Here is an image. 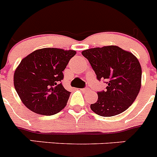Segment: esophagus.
I'll list each match as a JSON object with an SVG mask.
<instances>
[{
    "instance_id": "34e87169",
    "label": "esophagus",
    "mask_w": 157,
    "mask_h": 157,
    "mask_svg": "<svg viewBox=\"0 0 157 157\" xmlns=\"http://www.w3.org/2000/svg\"><path fill=\"white\" fill-rule=\"evenodd\" d=\"M80 91L83 92H88L90 90L88 88H81V89H80Z\"/></svg>"
}]
</instances>
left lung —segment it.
I'll return each instance as SVG.
<instances>
[{"mask_svg": "<svg viewBox=\"0 0 157 157\" xmlns=\"http://www.w3.org/2000/svg\"><path fill=\"white\" fill-rule=\"evenodd\" d=\"M96 74L97 80H107L105 91L98 92V100L91 104L95 114L103 117L119 114L130 107L141 85V67L135 56L117 46L82 51Z\"/></svg>", "mask_w": 157, "mask_h": 157, "instance_id": "left-lung-1", "label": "left lung"}]
</instances>
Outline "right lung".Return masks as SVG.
Wrapping results in <instances>:
<instances>
[{
	"instance_id": "add662e5",
	"label": "right lung",
	"mask_w": 157,
	"mask_h": 157,
	"mask_svg": "<svg viewBox=\"0 0 157 157\" xmlns=\"http://www.w3.org/2000/svg\"><path fill=\"white\" fill-rule=\"evenodd\" d=\"M75 50L43 48L22 59L14 73V86L21 101L36 114L53 115L66 106L70 92L61 81Z\"/></svg>"
}]
</instances>
